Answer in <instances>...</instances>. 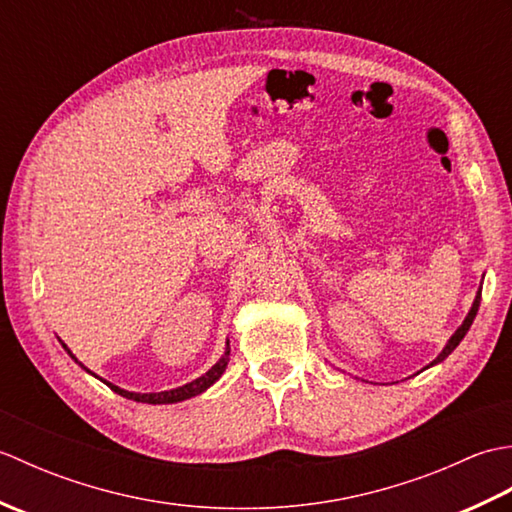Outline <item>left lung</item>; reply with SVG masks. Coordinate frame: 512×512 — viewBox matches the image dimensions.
<instances>
[{
	"instance_id": "8db88e82",
	"label": "left lung",
	"mask_w": 512,
	"mask_h": 512,
	"mask_svg": "<svg viewBox=\"0 0 512 512\" xmlns=\"http://www.w3.org/2000/svg\"><path fill=\"white\" fill-rule=\"evenodd\" d=\"M480 299H482V286H480V290H477V295H475V301H473V306H471V310H469V314H466V319L462 321V325H460V328L458 330H455L453 332V336H451V339H449V343L447 345H444V350L438 354V358H436V361H433L431 365H438V363H442L444 361V358H447L453 350H455V347H458L460 345V341L464 339V336H466V332H469V328H471V323H473V319H475V314H477V310H480Z\"/></svg>"
}]
</instances>
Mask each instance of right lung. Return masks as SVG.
Listing matches in <instances>:
<instances>
[{"mask_svg": "<svg viewBox=\"0 0 512 512\" xmlns=\"http://www.w3.org/2000/svg\"><path fill=\"white\" fill-rule=\"evenodd\" d=\"M63 347H65V343H61ZM65 352H68L72 358H74V354L68 350V347H65ZM228 356H231V345H228V341H226V350H224V354H222V358L220 361H217L209 372L206 374H202L200 378H195V380H191V383H187V385H182V387H176V389H169V391H151V394H136V391H127V389H121V387H116V385H112V383H107V380H103V383L110 387L112 391H116V394H121V396H125V398H129V400H136V402H149V405H171V402H180V400H187V398H193V396H198V394H202V391H206L209 389L217 378H220L222 374H224V369H226V365H228ZM76 361V358H74ZM79 363V361H76ZM81 365V363H79ZM83 367V365H81ZM85 372H90L88 367H83ZM92 374V372H90Z\"/></svg>", "mask_w": 512, "mask_h": 512, "instance_id": "right-lung-1", "label": "right lung"}]
</instances>
